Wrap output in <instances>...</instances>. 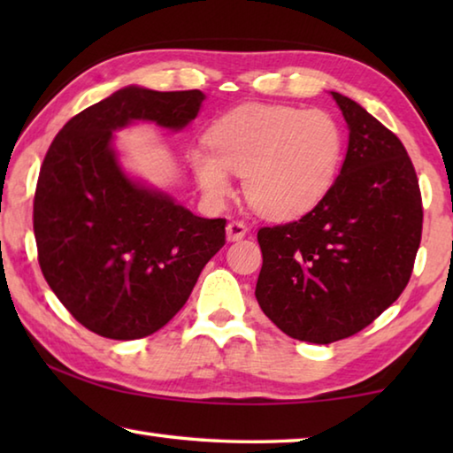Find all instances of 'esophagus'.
<instances>
[{
	"mask_svg": "<svg viewBox=\"0 0 453 453\" xmlns=\"http://www.w3.org/2000/svg\"><path fill=\"white\" fill-rule=\"evenodd\" d=\"M248 234V226L243 224V221H229L227 227H226V235H227V242H237L242 240V237Z\"/></svg>",
	"mask_w": 453,
	"mask_h": 453,
	"instance_id": "1",
	"label": "esophagus"
}]
</instances>
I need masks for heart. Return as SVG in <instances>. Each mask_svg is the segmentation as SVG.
Instances as JSON below:
<instances>
[{"label": "heart", "instance_id": "heart-1", "mask_svg": "<svg viewBox=\"0 0 453 453\" xmlns=\"http://www.w3.org/2000/svg\"><path fill=\"white\" fill-rule=\"evenodd\" d=\"M208 148H191L188 162L213 203L232 196V173L243 175L251 208L272 219H296L318 208L340 175L346 134L324 110L245 104L213 121Z\"/></svg>", "mask_w": 453, "mask_h": 453}]
</instances>
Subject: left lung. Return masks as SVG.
Wrapping results in <instances>:
<instances>
[{"mask_svg":"<svg viewBox=\"0 0 453 453\" xmlns=\"http://www.w3.org/2000/svg\"><path fill=\"white\" fill-rule=\"evenodd\" d=\"M329 94L349 132L334 188L302 219L257 232L259 308L283 334L310 343L357 334L400 297L424 219L402 142L354 99Z\"/></svg>","mask_w":453,"mask_h":453,"instance_id":"1","label":"left lung"}]
</instances>
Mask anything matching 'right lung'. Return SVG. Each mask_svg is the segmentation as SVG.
<instances>
[{
    "label": "right lung",
    "instance_id": "obj_1",
    "mask_svg": "<svg viewBox=\"0 0 453 453\" xmlns=\"http://www.w3.org/2000/svg\"><path fill=\"white\" fill-rule=\"evenodd\" d=\"M199 89L113 91L61 127L43 159L34 234L45 281L89 332L140 340L164 327L226 243V219H205L121 165L116 132L137 121L181 132Z\"/></svg>",
    "mask_w": 453,
    "mask_h": 453
}]
</instances>
